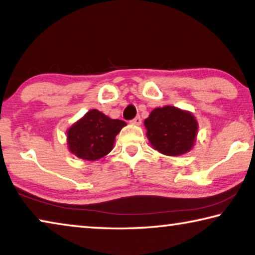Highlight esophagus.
I'll return each mask as SVG.
<instances>
[{
	"mask_svg": "<svg viewBox=\"0 0 255 255\" xmlns=\"http://www.w3.org/2000/svg\"><path fill=\"white\" fill-rule=\"evenodd\" d=\"M131 124L132 125H136V126H139V125L141 124V118L139 117V116H137L135 119L131 120Z\"/></svg>",
	"mask_w": 255,
	"mask_h": 255,
	"instance_id": "obj_1",
	"label": "esophagus"
}]
</instances>
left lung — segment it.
I'll return each mask as SVG.
<instances>
[{
    "mask_svg": "<svg viewBox=\"0 0 255 255\" xmlns=\"http://www.w3.org/2000/svg\"><path fill=\"white\" fill-rule=\"evenodd\" d=\"M144 125L153 148L167 156H180L195 145L198 122L190 111L172 106L155 108Z\"/></svg>",
    "mask_w": 255,
    "mask_h": 255,
    "instance_id": "8db88e82",
    "label": "left lung"
}]
</instances>
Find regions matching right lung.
Returning <instances> with one entry per match:
<instances>
[{
  "instance_id": "1",
  "label": "right lung",
  "mask_w": 255,
  "mask_h": 255,
  "mask_svg": "<svg viewBox=\"0 0 255 255\" xmlns=\"http://www.w3.org/2000/svg\"><path fill=\"white\" fill-rule=\"evenodd\" d=\"M126 125L97 109L90 110L67 129L68 150L85 161L100 159L111 152L116 136Z\"/></svg>"
}]
</instances>
